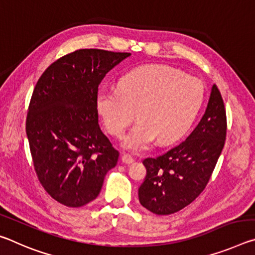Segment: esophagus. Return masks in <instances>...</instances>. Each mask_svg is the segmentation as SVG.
Returning a JSON list of instances; mask_svg holds the SVG:
<instances>
[{"label": "esophagus", "mask_w": 255, "mask_h": 255, "mask_svg": "<svg viewBox=\"0 0 255 255\" xmlns=\"http://www.w3.org/2000/svg\"><path fill=\"white\" fill-rule=\"evenodd\" d=\"M122 161H123V163H125V164H131V163L133 162V158L130 156V155L125 154V155H123Z\"/></svg>", "instance_id": "1"}]
</instances>
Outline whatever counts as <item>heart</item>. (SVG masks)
<instances>
[{
	"mask_svg": "<svg viewBox=\"0 0 255 255\" xmlns=\"http://www.w3.org/2000/svg\"><path fill=\"white\" fill-rule=\"evenodd\" d=\"M205 98L204 83L166 65H145L128 72L117 90L102 89L97 108L108 132L122 137L135 118L139 122L125 137L124 147L141 152L178 139L191 126Z\"/></svg>",
	"mask_w": 255,
	"mask_h": 255,
	"instance_id": "b5f03b06",
	"label": "heart"
}]
</instances>
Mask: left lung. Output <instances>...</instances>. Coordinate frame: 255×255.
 Here are the masks:
<instances>
[{
	"mask_svg": "<svg viewBox=\"0 0 255 255\" xmlns=\"http://www.w3.org/2000/svg\"><path fill=\"white\" fill-rule=\"evenodd\" d=\"M226 110L217 85L211 89L200 123L188 138L156 157L143 161L144 182L138 189L141 206L156 215H171L204 191L225 145Z\"/></svg>",
	"mask_w": 255,
	"mask_h": 255,
	"instance_id": "obj_1",
	"label": "left lung"
}]
</instances>
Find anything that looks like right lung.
I'll return each instance as SVG.
<instances>
[{
    "label": "right lung",
    "instance_id": "add662e5",
    "mask_svg": "<svg viewBox=\"0 0 255 255\" xmlns=\"http://www.w3.org/2000/svg\"><path fill=\"white\" fill-rule=\"evenodd\" d=\"M130 55L79 49L58 58L38 80L25 122L38 180L67 207L96 199L119 152L101 131L97 97L103 77Z\"/></svg>",
    "mask_w": 255,
    "mask_h": 255
}]
</instances>
